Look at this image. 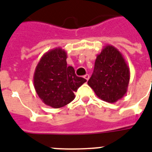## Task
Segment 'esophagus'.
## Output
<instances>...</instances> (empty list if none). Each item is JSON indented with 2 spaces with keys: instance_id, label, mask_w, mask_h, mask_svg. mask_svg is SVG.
<instances>
[{
  "instance_id": "obj_1",
  "label": "esophagus",
  "mask_w": 152,
  "mask_h": 152,
  "mask_svg": "<svg viewBox=\"0 0 152 152\" xmlns=\"http://www.w3.org/2000/svg\"><path fill=\"white\" fill-rule=\"evenodd\" d=\"M83 77H84V78L86 79L87 80H88L89 78H90V76H89L88 74H86V75H84V76H83Z\"/></svg>"
}]
</instances>
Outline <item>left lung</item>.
<instances>
[{
	"label": "left lung",
	"mask_w": 152,
	"mask_h": 152,
	"mask_svg": "<svg viewBox=\"0 0 152 152\" xmlns=\"http://www.w3.org/2000/svg\"><path fill=\"white\" fill-rule=\"evenodd\" d=\"M129 68L117 48L106 45L97 55L88 85L100 99L115 103L127 92Z\"/></svg>",
	"instance_id": "obj_1"
}]
</instances>
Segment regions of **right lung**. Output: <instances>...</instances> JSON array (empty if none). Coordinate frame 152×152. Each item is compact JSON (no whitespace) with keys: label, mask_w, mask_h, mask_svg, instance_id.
<instances>
[{"label":"right lung","mask_w":152,"mask_h":152,"mask_svg":"<svg viewBox=\"0 0 152 152\" xmlns=\"http://www.w3.org/2000/svg\"><path fill=\"white\" fill-rule=\"evenodd\" d=\"M67 53L61 48L48 50L41 57L33 75L36 92L41 101L54 108L64 107L75 98L74 93L87 80L67 66Z\"/></svg>","instance_id":"add662e5"}]
</instances>
